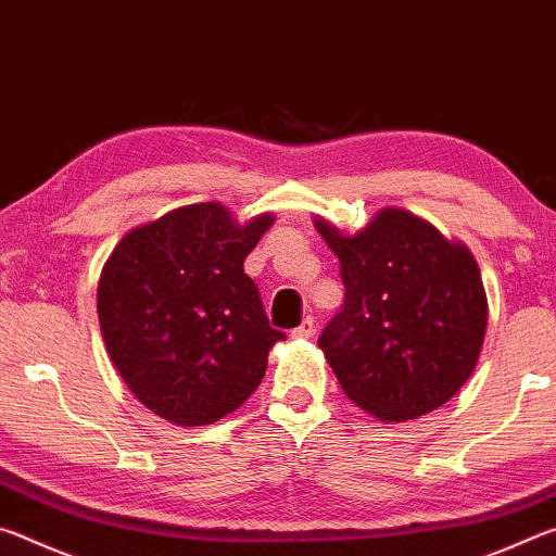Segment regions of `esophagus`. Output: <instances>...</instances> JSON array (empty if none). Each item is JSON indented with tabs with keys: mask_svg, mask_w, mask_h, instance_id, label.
Wrapping results in <instances>:
<instances>
[{
	"mask_svg": "<svg viewBox=\"0 0 556 556\" xmlns=\"http://www.w3.org/2000/svg\"><path fill=\"white\" fill-rule=\"evenodd\" d=\"M314 331H316L314 318H312V316H306L304 321L299 324V328H294V331H291V338H301V341H304V338H312V336H314Z\"/></svg>",
	"mask_w": 556,
	"mask_h": 556,
	"instance_id": "34e87169",
	"label": "esophagus"
}]
</instances>
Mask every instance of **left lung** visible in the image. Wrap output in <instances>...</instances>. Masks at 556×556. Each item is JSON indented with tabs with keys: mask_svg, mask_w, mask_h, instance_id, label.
<instances>
[{
	"mask_svg": "<svg viewBox=\"0 0 556 556\" xmlns=\"http://www.w3.org/2000/svg\"><path fill=\"white\" fill-rule=\"evenodd\" d=\"M314 225L341 260L345 304L318 348L343 392L380 421L439 409L470 378L488 328L473 252L394 205L355 235Z\"/></svg>",
	"mask_w": 556,
	"mask_h": 556,
	"instance_id": "obj_1",
	"label": "left lung"
}]
</instances>
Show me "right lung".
<instances>
[{
	"label": "right lung",
	"mask_w": 556,
	"mask_h": 556,
	"mask_svg": "<svg viewBox=\"0 0 556 556\" xmlns=\"http://www.w3.org/2000/svg\"><path fill=\"white\" fill-rule=\"evenodd\" d=\"M275 213L248 223L218 201L191 203L131 228L100 271L98 318L129 392L178 427L223 419L257 390L269 326L242 262Z\"/></svg>",
	"instance_id": "obj_1"
}]
</instances>
